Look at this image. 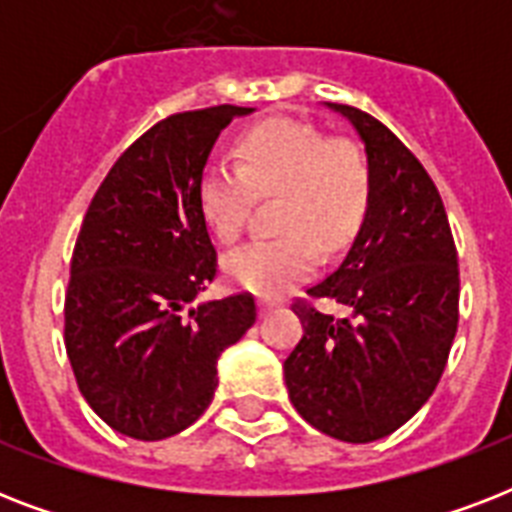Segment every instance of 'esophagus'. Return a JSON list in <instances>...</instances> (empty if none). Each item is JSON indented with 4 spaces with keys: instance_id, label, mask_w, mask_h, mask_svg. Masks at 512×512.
I'll list each match as a JSON object with an SVG mask.
<instances>
[{
    "instance_id": "obj_1",
    "label": "esophagus",
    "mask_w": 512,
    "mask_h": 512,
    "mask_svg": "<svg viewBox=\"0 0 512 512\" xmlns=\"http://www.w3.org/2000/svg\"><path fill=\"white\" fill-rule=\"evenodd\" d=\"M257 308H260V316H268V313L276 308V303H273V300H268V297H260V300H257Z\"/></svg>"
}]
</instances>
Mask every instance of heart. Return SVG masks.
<instances>
[{"instance_id": "b5f03b06", "label": "heart", "mask_w": 512, "mask_h": 512, "mask_svg": "<svg viewBox=\"0 0 512 512\" xmlns=\"http://www.w3.org/2000/svg\"><path fill=\"white\" fill-rule=\"evenodd\" d=\"M372 167L356 140L329 138L308 122L273 119L239 140V164L215 159L199 177L201 217L220 241L247 225L257 196H279L273 223L284 233L255 239L223 260L231 284L281 297L327 257L340 255L372 207Z\"/></svg>"}]
</instances>
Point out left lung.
<instances>
[{"instance_id": "8db88e82", "label": "left lung", "mask_w": 512, "mask_h": 512, "mask_svg": "<svg viewBox=\"0 0 512 512\" xmlns=\"http://www.w3.org/2000/svg\"><path fill=\"white\" fill-rule=\"evenodd\" d=\"M364 140L372 207L348 255L295 300L303 340L284 361L305 422L348 444L398 430L436 390L460 321V268L444 201L417 156L366 111L329 103ZM313 299L349 308L342 320Z\"/></svg>"}]
</instances>
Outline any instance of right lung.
Wrapping results in <instances>:
<instances>
[{"label": "right lung", "instance_id": "right-lung-1", "mask_svg": "<svg viewBox=\"0 0 512 512\" xmlns=\"http://www.w3.org/2000/svg\"><path fill=\"white\" fill-rule=\"evenodd\" d=\"M244 114L212 106L156 122L116 159L76 236L66 353L84 401L122 436L162 441L199 420L217 358L257 319L249 292L191 305L217 273L199 177Z\"/></svg>", "mask_w": 512, "mask_h": 512}]
</instances>
